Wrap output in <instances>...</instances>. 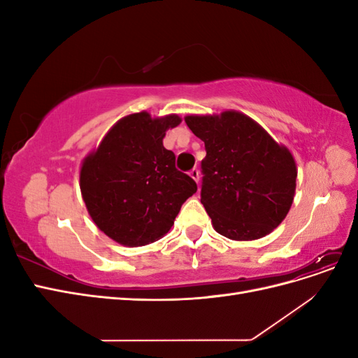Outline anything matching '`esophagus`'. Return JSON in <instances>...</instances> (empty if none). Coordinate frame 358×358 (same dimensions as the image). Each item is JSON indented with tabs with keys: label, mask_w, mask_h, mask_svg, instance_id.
Returning <instances> with one entry per match:
<instances>
[{
	"label": "esophagus",
	"mask_w": 358,
	"mask_h": 358,
	"mask_svg": "<svg viewBox=\"0 0 358 358\" xmlns=\"http://www.w3.org/2000/svg\"><path fill=\"white\" fill-rule=\"evenodd\" d=\"M189 176L199 183V180H200V171H199L197 169H192V170L189 171Z\"/></svg>",
	"instance_id": "34e87169"
}]
</instances>
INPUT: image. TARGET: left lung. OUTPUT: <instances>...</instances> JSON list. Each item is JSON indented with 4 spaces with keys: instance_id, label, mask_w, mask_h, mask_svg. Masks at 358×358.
<instances>
[{
    "instance_id": "1",
    "label": "left lung",
    "mask_w": 358,
    "mask_h": 358,
    "mask_svg": "<svg viewBox=\"0 0 358 358\" xmlns=\"http://www.w3.org/2000/svg\"><path fill=\"white\" fill-rule=\"evenodd\" d=\"M204 142L201 203L213 229L233 241L259 239L284 221L294 200L291 152L239 112L187 116Z\"/></svg>"
}]
</instances>
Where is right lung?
Returning a JSON list of instances; mask_svg holds the SVG:
<instances>
[{
  "instance_id": "obj_1",
  "label": "right lung",
  "mask_w": 358,
  "mask_h": 358,
  "mask_svg": "<svg viewBox=\"0 0 358 358\" xmlns=\"http://www.w3.org/2000/svg\"><path fill=\"white\" fill-rule=\"evenodd\" d=\"M178 115L150 117L140 112L116 122L80 169V191L92 221L125 246H143L169 233L197 183L176 169L162 146Z\"/></svg>"
}]
</instances>
